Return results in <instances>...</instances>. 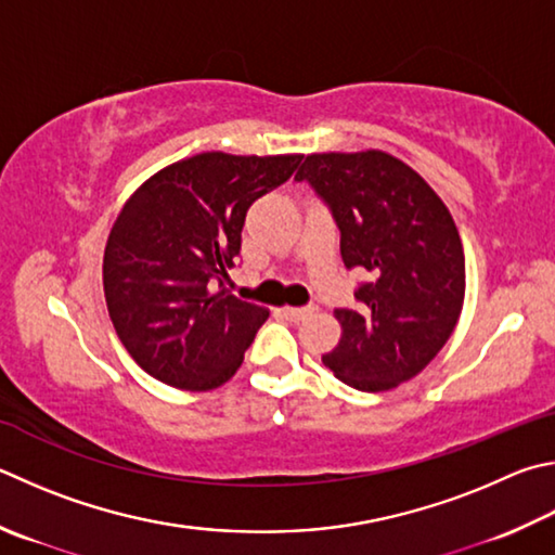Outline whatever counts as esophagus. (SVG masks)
I'll list each match as a JSON object with an SVG mask.
<instances>
[{
	"instance_id": "esophagus-1",
	"label": "esophagus",
	"mask_w": 555,
	"mask_h": 555,
	"mask_svg": "<svg viewBox=\"0 0 555 555\" xmlns=\"http://www.w3.org/2000/svg\"><path fill=\"white\" fill-rule=\"evenodd\" d=\"M281 312H284V318H286V320H291V322H298V320L308 318L310 312H312V308H284Z\"/></svg>"
}]
</instances>
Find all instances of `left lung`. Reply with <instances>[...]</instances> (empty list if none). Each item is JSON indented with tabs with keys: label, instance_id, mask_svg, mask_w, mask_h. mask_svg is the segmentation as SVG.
Returning <instances> with one entry per match:
<instances>
[{
	"label": "left lung",
	"instance_id": "8db88e82",
	"mask_svg": "<svg viewBox=\"0 0 555 555\" xmlns=\"http://www.w3.org/2000/svg\"><path fill=\"white\" fill-rule=\"evenodd\" d=\"M325 201L347 269L369 281L337 308L339 345L322 357L347 386L380 392L417 376L456 327L466 259L456 223L415 169L380 150L308 155L296 175Z\"/></svg>",
	"mask_w": 555,
	"mask_h": 555
}]
</instances>
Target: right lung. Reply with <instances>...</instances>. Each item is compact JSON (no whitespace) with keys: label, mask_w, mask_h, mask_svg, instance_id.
<instances>
[{"label":"right lung","mask_w":555,"mask_h":555,"mask_svg":"<svg viewBox=\"0 0 555 555\" xmlns=\"http://www.w3.org/2000/svg\"><path fill=\"white\" fill-rule=\"evenodd\" d=\"M300 159L201 153L126 201L104 251V296L118 339L150 376L181 390L235 376L269 310L228 294V269L247 208L288 181Z\"/></svg>","instance_id":"obj_1"}]
</instances>
